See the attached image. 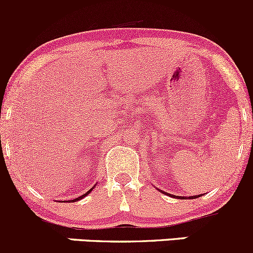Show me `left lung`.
I'll list each match as a JSON object with an SVG mask.
<instances>
[{
	"instance_id": "8db88e82",
	"label": "left lung",
	"mask_w": 253,
	"mask_h": 253,
	"mask_svg": "<svg viewBox=\"0 0 253 253\" xmlns=\"http://www.w3.org/2000/svg\"><path fill=\"white\" fill-rule=\"evenodd\" d=\"M162 193H165V192H162ZM181 198H182V197H181ZM183 198H184V197H183ZM189 198H191V199H194V198H198V196H192V197H189Z\"/></svg>"
}]
</instances>
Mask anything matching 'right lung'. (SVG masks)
I'll return each mask as SVG.
<instances>
[{"label":"right lung","instance_id":"1","mask_svg":"<svg viewBox=\"0 0 253 253\" xmlns=\"http://www.w3.org/2000/svg\"><path fill=\"white\" fill-rule=\"evenodd\" d=\"M91 191H92V189H89V191H88V192H86V193H84V194H82V196H81V197H79V198L74 199V201H71V202H72V203H74V202H76V201H80V199H82V198H84V197H86V196H87V194H88V193H91Z\"/></svg>","mask_w":253,"mask_h":253}]
</instances>
